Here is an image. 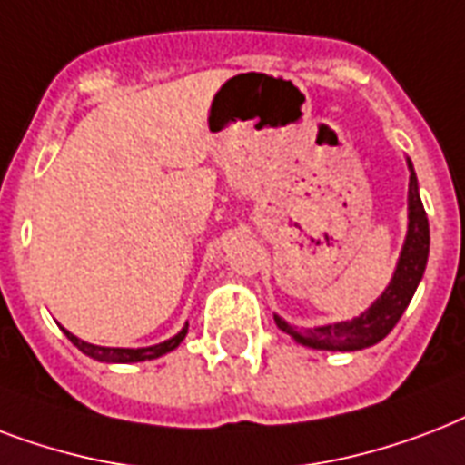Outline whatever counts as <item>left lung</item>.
<instances>
[{
    "label": "left lung",
    "mask_w": 465,
    "mask_h": 465,
    "mask_svg": "<svg viewBox=\"0 0 465 465\" xmlns=\"http://www.w3.org/2000/svg\"><path fill=\"white\" fill-rule=\"evenodd\" d=\"M410 225L408 237L402 244L398 269L393 273V282L383 291V296L371 305L369 311L361 312L359 318L349 322H337V325L312 327V330H296L282 318H276V325L282 332L293 337L296 341L312 349H332V351H354L376 344L386 337L415 296L417 283L422 279L424 266H427V254H430V223L424 213L420 189H417L415 169L410 164Z\"/></svg>",
    "instance_id": "8db88e82"
}]
</instances>
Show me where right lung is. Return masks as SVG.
I'll return each mask as SVG.
<instances>
[{
    "mask_svg": "<svg viewBox=\"0 0 465 465\" xmlns=\"http://www.w3.org/2000/svg\"><path fill=\"white\" fill-rule=\"evenodd\" d=\"M186 330L189 325H183V330L179 334H174L172 340L162 341V344H154V347H145V349H114V347H96V344H89V341L77 340L74 334L63 330L67 334V340L79 349V351H84L86 356H92L96 361H106V363H131V361H147V359H157V356L167 354L172 349H176L182 344V340L186 337Z\"/></svg>",
    "mask_w": 465,
    "mask_h": 465,
    "instance_id": "right-lung-1",
    "label": "right lung"
}]
</instances>
